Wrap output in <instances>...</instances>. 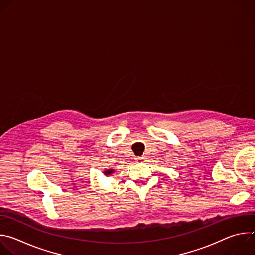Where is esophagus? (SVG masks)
<instances>
[{
	"label": "esophagus",
	"mask_w": 255,
	"mask_h": 255,
	"mask_svg": "<svg viewBox=\"0 0 255 255\" xmlns=\"http://www.w3.org/2000/svg\"><path fill=\"white\" fill-rule=\"evenodd\" d=\"M145 159H146V158H145V156H139V157H136V158H135V160H136L137 163H142V162L145 161Z\"/></svg>",
	"instance_id": "esophagus-1"
}]
</instances>
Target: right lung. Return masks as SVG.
Wrapping results in <instances>:
<instances>
[{
    "label": "right lung",
    "mask_w": 255,
    "mask_h": 255,
    "mask_svg": "<svg viewBox=\"0 0 255 255\" xmlns=\"http://www.w3.org/2000/svg\"><path fill=\"white\" fill-rule=\"evenodd\" d=\"M112 172H113V169H109V170H106V171H105V174L108 175V174H111Z\"/></svg>",
    "instance_id": "1"
}]
</instances>
